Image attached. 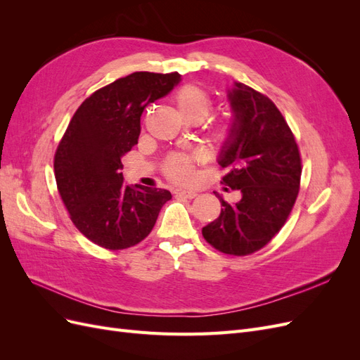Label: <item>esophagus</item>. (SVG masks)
<instances>
[{
  "instance_id": "1",
  "label": "esophagus",
  "mask_w": 360,
  "mask_h": 360,
  "mask_svg": "<svg viewBox=\"0 0 360 360\" xmlns=\"http://www.w3.org/2000/svg\"><path fill=\"white\" fill-rule=\"evenodd\" d=\"M174 195H176V197H184V198H189V200H192V198H195L197 197V192L195 191H183V189H177V191H174Z\"/></svg>"
}]
</instances>
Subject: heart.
<instances>
[{"label": "heart", "instance_id": "obj_1", "mask_svg": "<svg viewBox=\"0 0 360 360\" xmlns=\"http://www.w3.org/2000/svg\"><path fill=\"white\" fill-rule=\"evenodd\" d=\"M172 103L179 114L191 123H201L213 110V99L205 89L197 84H186L174 93ZM207 136L217 150L230 148L238 135V120L233 114L213 118L205 127ZM197 155L169 153L162 163V172L169 181L189 183L193 179Z\"/></svg>", "mask_w": 360, "mask_h": 360}]
</instances>
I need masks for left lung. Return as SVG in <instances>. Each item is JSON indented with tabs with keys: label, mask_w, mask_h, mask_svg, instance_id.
Returning <instances> with one entry per match:
<instances>
[{
	"label": "left lung",
	"mask_w": 360,
	"mask_h": 360,
	"mask_svg": "<svg viewBox=\"0 0 360 360\" xmlns=\"http://www.w3.org/2000/svg\"><path fill=\"white\" fill-rule=\"evenodd\" d=\"M228 97L238 135L221 153V183L225 191H240L242 200L231 204L214 192L222 210L202 228V237L222 254L245 257L285 225L299 195L302 158L287 120L266 94L236 82Z\"/></svg>",
	"instance_id": "left-lung-1"
}]
</instances>
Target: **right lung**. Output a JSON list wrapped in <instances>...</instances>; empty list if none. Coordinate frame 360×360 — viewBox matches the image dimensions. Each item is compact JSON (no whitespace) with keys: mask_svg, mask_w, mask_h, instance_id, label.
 <instances>
[{"mask_svg":"<svg viewBox=\"0 0 360 360\" xmlns=\"http://www.w3.org/2000/svg\"><path fill=\"white\" fill-rule=\"evenodd\" d=\"M180 73L135 72L94 91L73 114L53 156L57 189L90 242L122 250L143 242L171 193L130 186L122 158L138 144L141 114L168 94Z\"/></svg>","mask_w":360,"mask_h":360,"instance_id":"obj_1","label":"right lung"}]
</instances>
